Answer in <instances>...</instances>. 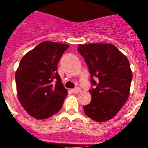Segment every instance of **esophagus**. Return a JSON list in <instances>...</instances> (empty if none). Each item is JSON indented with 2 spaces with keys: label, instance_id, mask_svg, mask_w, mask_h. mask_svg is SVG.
<instances>
[{
  "label": "esophagus",
  "instance_id": "esophagus-1",
  "mask_svg": "<svg viewBox=\"0 0 148 148\" xmlns=\"http://www.w3.org/2000/svg\"><path fill=\"white\" fill-rule=\"evenodd\" d=\"M71 91L73 92V93L77 94V93H78V92H80V91H81V89L79 88V87H76V88L73 89V90H71Z\"/></svg>",
  "mask_w": 148,
  "mask_h": 148
}]
</instances>
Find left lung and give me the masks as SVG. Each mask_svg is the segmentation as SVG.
Masks as SVG:
<instances>
[{
	"mask_svg": "<svg viewBox=\"0 0 148 148\" xmlns=\"http://www.w3.org/2000/svg\"><path fill=\"white\" fill-rule=\"evenodd\" d=\"M78 51L88 66L94 87L89 90L92 99L84 111L99 122L111 119L129 96L133 77L129 61L111 44H80Z\"/></svg>",
	"mask_w": 148,
	"mask_h": 148,
	"instance_id": "obj_1",
	"label": "left lung"
}]
</instances>
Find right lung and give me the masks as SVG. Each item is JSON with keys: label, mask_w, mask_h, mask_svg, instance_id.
Wrapping results in <instances>:
<instances>
[{"label": "right lung", "mask_w": 148, "mask_h": 148, "mask_svg": "<svg viewBox=\"0 0 148 148\" xmlns=\"http://www.w3.org/2000/svg\"><path fill=\"white\" fill-rule=\"evenodd\" d=\"M70 45L44 41L21 60L15 73L18 100L31 116L49 118L60 110L67 95L58 64Z\"/></svg>", "instance_id": "1"}]
</instances>
